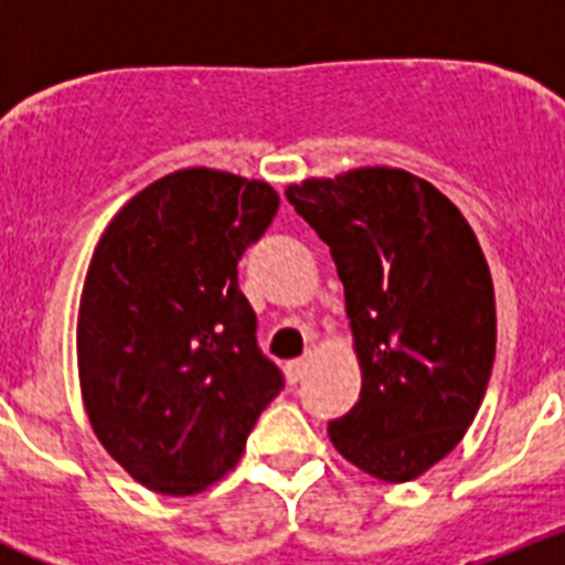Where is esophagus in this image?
Wrapping results in <instances>:
<instances>
[{
  "instance_id": "34e87169",
  "label": "esophagus",
  "mask_w": 565,
  "mask_h": 565,
  "mask_svg": "<svg viewBox=\"0 0 565 565\" xmlns=\"http://www.w3.org/2000/svg\"><path fill=\"white\" fill-rule=\"evenodd\" d=\"M311 362H313V353H306V356H302V359H294V362H288L286 364L288 379H291V382H299V379H302L308 373Z\"/></svg>"
}]
</instances>
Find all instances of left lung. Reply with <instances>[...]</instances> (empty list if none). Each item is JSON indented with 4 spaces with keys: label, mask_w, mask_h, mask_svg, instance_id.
<instances>
[{
    "label": "left lung",
    "mask_w": 565,
    "mask_h": 565,
    "mask_svg": "<svg viewBox=\"0 0 565 565\" xmlns=\"http://www.w3.org/2000/svg\"><path fill=\"white\" fill-rule=\"evenodd\" d=\"M286 198L331 248L362 367L359 402L328 436L367 476L413 481L461 441L495 362V291L476 232L404 169L308 178Z\"/></svg>",
    "instance_id": "8db88e82"
}]
</instances>
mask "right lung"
<instances>
[{
  "instance_id": "right-lung-1",
  "label": "right lung",
  "mask_w": 565,
  "mask_h": 565,
  "mask_svg": "<svg viewBox=\"0 0 565 565\" xmlns=\"http://www.w3.org/2000/svg\"><path fill=\"white\" fill-rule=\"evenodd\" d=\"M277 209L266 181L181 169L135 194L93 252L76 331L84 411L152 492L194 495L226 476L282 391L237 286Z\"/></svg>"
}]
</instances>
